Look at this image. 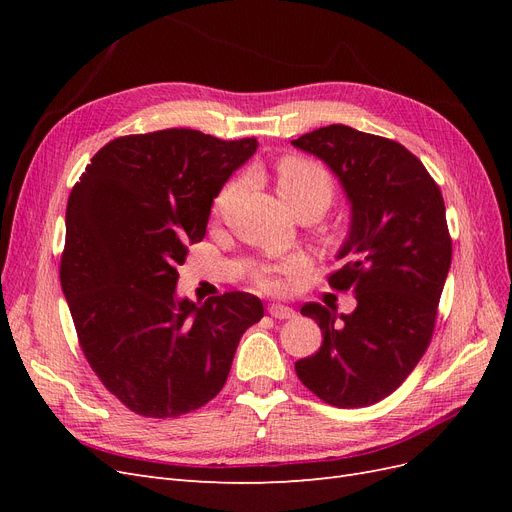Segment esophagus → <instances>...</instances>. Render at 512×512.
Wrapping results in <instances>:
<instances>
[{
  "mask_svg": "<svg viewBox=\"0 0 512 512\" xmlns=\"http://www.w3.org/2000/svg\"><path fill=\"white\" fill-rule=\"evenodd\" d=\"M269 314L277 320H286V318H294V309L288 305L273 303V305H269Z\"/></svg>",
  "mask_w": 512,
  "mask_h": 512,
  "instance_id": "34e87169",
  "label": "esophagus"
}]
</instances>
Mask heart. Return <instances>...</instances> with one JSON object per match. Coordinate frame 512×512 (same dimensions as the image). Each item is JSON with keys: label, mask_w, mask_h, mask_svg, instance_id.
Masks as SVG:
<instances>
[{"label": "heart", "mask_w": 512, "mask_h": 512, "mask_svg": "<svg viewBox=\"0 0 512 512\" xmlns=\"http://www.w3.org/2000/svg\"><path fill=\"white\" fill-rule=\"evenodd\" d=\"M237 185L232 183L218 196V209H224L228 200L235 194ZM277 192L284 203L292 209L297 205H314L320 213L329 207L333 198V179L327 168L312 158L288 156L277 164ZM297 262L290 260L280 269H267L258 275V284L267 290L282 288V271H292Z\"/></svg>", "instance_id": "obj_1"}]
</instances>
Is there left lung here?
Instances as JSON below:
<instances>
[{
    "label": "left lung",
    "mask_w": 512,
    "mask_h": 512,
    "mask_svg": "<svg viewBox=\"0 0 512 512\" xmlns=\"http://www.w3.org/2000/svg\"><path fill=\"white\" fill-rule=\"evenodd\" d=\"M292 145L327 164L348 198L350 226L337 252L346 265L329 284L356 297L352 314L301 307L318 322L322 346L294 369L331 406H371L410 376L429 346L453 254L442 192L404 145L342 123Z\"/></svg>",
    "instance_id": "1"
}]
</instances>
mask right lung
<instances>
[{
	"mask_svg": "<svg viewBox=\"0 0 512 512\" xmlns=\"http://www.w3.org/2000/svg\"><path fill=\"white\" fill-rule=\"evenodd\" d=\"M258 149L170 128L104 145L66 209L61 288L85 359L123 406L151 418L222 391L239 339L265 316L250 292L203 305L177 294V267L203 241L213 198Z\"/></svg>",
	"mask_w": 512,
	"mask_h": 512,
	"instance_id": "add662e5",
	"label": "right lung"
}]
</instances>
